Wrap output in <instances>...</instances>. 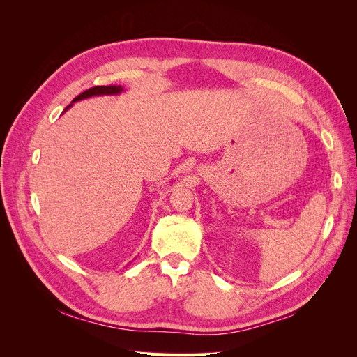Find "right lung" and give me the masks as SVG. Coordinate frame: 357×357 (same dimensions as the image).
<instances>
[{
    "instance_id": "1",
    "label": "right lung",
    "mask_w": 357,
    "mask_h": 357,
    "mask_svg": "<svg viewBox=\"0 0 357 357\" xmlns=\"http://www.w3.org/2000/svg\"><path fill=\"white\" fill-rule=\"evenodd\" d=\"M122 91V88L121 86H116V84H110V86H93V88H91V89H88V91H84V92H82L80 95H77L75 96V98L73 100V102L74 101H80V100H83V98H89V96H93V95H113V93H119ZM70 107V105H68ZM67 107V109H68ZM66 109V110H67Z\"/></svg>"
}]
</instances>
